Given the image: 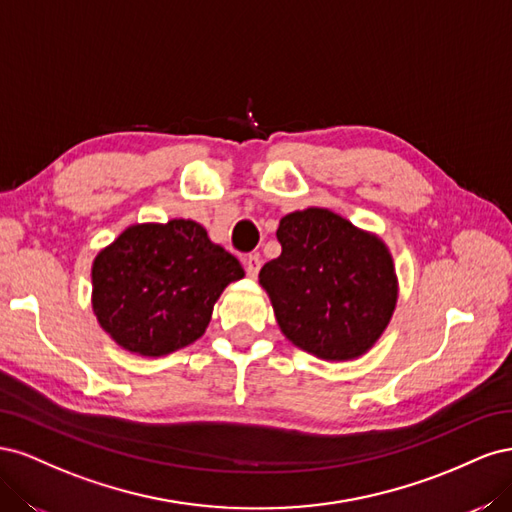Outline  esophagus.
Segmentation results:
<instances>
[{
	"label": "esophagus",
	"mask_w": 512,
	"mask_h": 512,
	"mask_svg": "<svg viewBox=\"0 0 512 512\" xmlns=\"http://www.w3.org/2000/svg\"><path fill=\"white\" fill-rule=\"evenodd\" d=\"M243 265H245V273H247V277H254L258 275V271H260V256L258 254H250V256H245L243 258Z\"/></svg>",
	"instance_id": "obj_1"
}]
</instances>
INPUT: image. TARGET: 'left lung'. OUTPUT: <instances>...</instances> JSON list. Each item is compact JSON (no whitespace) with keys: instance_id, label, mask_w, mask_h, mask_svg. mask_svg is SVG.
I'll return each mask as SVG.
<instances>
[{"instance_id":"obj_1","label":"left lung","mask_w":512,"mask_h":512,"mask_svg":"<svg viewBox=\"0 0 512 512\" xmlns=\"http://www.w3.org/2000/svg\"><path fill=\"white\" fill-rule=\"evenodd\" d=\"M277 241L282 254L258 280L286 339L324 361H352L374 348L399 294L386 243L322 207L284 215Z\"/></svg>"}]
</instances>
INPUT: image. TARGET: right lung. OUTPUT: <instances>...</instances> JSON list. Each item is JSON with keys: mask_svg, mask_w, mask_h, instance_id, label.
I'll return each instance as SVG.
<instances>
[{"mask_svg": "<svg viewBox=\"0 0 512 512\" xmlns=\"http://www.w3.org/2000/svg\"><path fill=\"white\" fill-rule=\"evenodd\" d=\"M241 262L194 220L132 224L91 267V307L115 344L138 356H164L194 344Z\"/></svg>", "mask_w": 512, "mask_h": 512, "instance_id": "1", "label": "right lung"}]
</instances>
